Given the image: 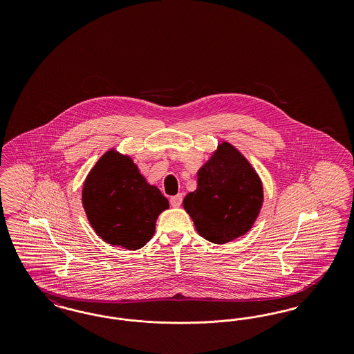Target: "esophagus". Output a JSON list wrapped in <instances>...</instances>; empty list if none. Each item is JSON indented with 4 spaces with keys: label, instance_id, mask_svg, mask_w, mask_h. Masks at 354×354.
<instances>
[{
    "label": "esophagus",
    "instance_id": "34e87169",
    "mask_svg": "<svg viewBox=\"0 0 354 354\" xmlns=\"http://www.w3.org/2000/svg\"><path fill=\"white\" fill-rule=\"evenodd\" d=\"M182 201H183L182 194H178V195H175V196H172V198L169 199V203H171V205H172V207H180Z\"/></svg>",
    "mask_w": 354,
    "mask_h": 354
}]
</instances>
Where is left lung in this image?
Returning a JSON list of instances; mask_svg holds the SVG:
<instances>
[{
    "mask_svg": "<svg viewBox=\"0 0 354 354\" xmlns=\"http://www.w3.org/2000/svg\"><path fill=\"white\" fill-rule=\"evenodd\" d=\"M263 202L256 169L235 146L223 140L198 171V187L185 195L183 207L199 235L225 244L252 228Z\"/></svg>",
    "mask_w": 354,
    "mask_h": 354,
    "instance_id": "1",
    "label": "left lung"
}]
</instances>
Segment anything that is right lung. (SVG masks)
Here are the masks:
<instances>
[{
    "instance_id": "obj_1",
    "label": "right lung",
    "mask_w": 354,
    "mask_h": 354,
    "mask_svg": "<svg viewBox=\"0 0 354 354\" xmlns=\"http://www.w3.org/2000/svg\"><path fill=\"white\" fill-rule=\"evenodd\" d=\"M82 204L102 240L133 251L150 241L158 216L169 207L134 160L115 149L104 152L86 176Z\"/></svg>"
}]
</instances>
